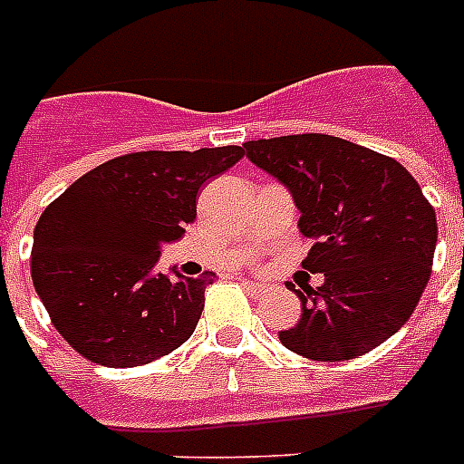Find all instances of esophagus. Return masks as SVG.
Wrapping results in <instances>:
<instances>
[{
  "instance_id": "esophagus-1",
  "label": "esophagus",
  "mask_w": 464,
  "mask_h": 464,
  "mask_svg": "<svg viewBox=\"0 0 464 464\" xmlns=\"http://www.w3.org/2000/svg\"><path fill=\"white\" fill-rule=\"evenodd\" d=\"M240 282H243V286H246V291L250 294V296H262V294H265V289H267L265 284L250 282V279H240Z\"/></svg>"
}]
</instances>
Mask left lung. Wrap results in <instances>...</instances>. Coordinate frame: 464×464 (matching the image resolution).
I'll use <instances>...</instances> for the list:
<instances>
[{
    "label": "left lung",
    "instance_id": "8db88e82",
    "mask_svg": "<svg viewBox=\"0 0 464 464\" xmlns=\"http://www.w3.org/2000/svg\"><path fill=\"white\" fill-rule=\"evenodd\" d=\"M255 166L282 182L313 240L304 269L320 286L296 289L301 320L282 344L313 361L363 356L402 327L431 276L436 211L410 170L330 134L243 144Z\"/></svg>",
    "mask_w": 464,
    "mask_h": 464
}]
</instances>
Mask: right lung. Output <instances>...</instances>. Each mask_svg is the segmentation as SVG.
Returning <instances> with one entry per match:
<instances>
[{
	"label": "right lung",
	"instance_id": "obj_1",
	"mask_svg": "<svg viewBox=\"0 0 464 464\" xmlns=\"http://www.w3.org/2000/svg\"><path fill=\"white\" fill-rule=\"evenodd\" d=\"M240 156L243 147L118 156L43 211L33 231V286L83 359L132 368L192 337L214 275H163L160 247L182 238L199 189Z\"/></svg>",
	"mask_w": 464,
	"mask_h": 464
}]
</instances>
